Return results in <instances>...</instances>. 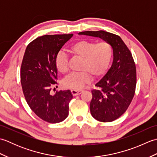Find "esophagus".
<instances>
[{"label":"esophagus","instance_id":"1","mask_svg":"<svg viewBox=\"0 0 157 157\" xmlns=\"http://www.w3.org/2000/svg\"><path fill=\"white\" fill-rule=\"evenodd\" d=\"M83 91L84 90H71V93L73 96H77L80 94L81 93L83 92Z\"/></svg>","mask_w":157,"mask_h":157}]
</instances>
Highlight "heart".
I'll use <instances>...</instances> for the list:
<instances>
[{
    "instance_id": "obj_1",
    "label": "heart",
    "mask_w": 157,
    "mask_h": 157,
    "mask_svg": "<svg viewBox=\"0 0 157 157\" xmlns=\"http://www.w3.org/2000/svg\"><path fill=\"white\" fill-rule=\"evenodd\" d=\"M70 52L83 59L80 70L82 71L69 75L64 79L63 85L73 90L82 88L91 81L92 76L98 77L104 73L110 64L113 56V48L107 42L96 44L94 42L81 40L73 44ZM55 65L61 73L68 71V57L64 52H59L55 59Z\"/></svg>"
}]
</instances>
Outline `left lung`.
<instances>
[{
  "label": "left lung",
  "instance_id": "left-lung-1",
  "mask_svg": "<svg viewBox=\"0 0 157 157\" xmlns=\"http://www.w3.org/2000/svg\"><path fill=\"white\" fill-rule=\"evenodd\" d=\"M99 38L111 44L113 60L111 67L92 90L90 103L92 116L102 122H111L125 112L134 96L136 69L132 55L119 36L105 31L78 33Z\"/></svg>",
  "mask_w": 157,
  "mask_h": 157
}]
</instances>
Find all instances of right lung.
Segmentation results:
<instances>
[{
  "label": "right lung",
  "instance_id": "obj_1",
  "mask_svg": "<svg viewBox=\"0 0 157 157\" xmlns=\"http://www.w3.org/2000/svg\"><path fill=\"white\" fill-rule=\"evenodd\" d=\"M73 34L44 35L29 43L25 49L21 67L23 92L29 107L44 121L56 123L69 114L71 92L61 90L51 94L55 84L57 69L55 59L63 46Z\"/></svg>",
  "mask_w": 157,
  "mask_h": 157
}]
</instances>
